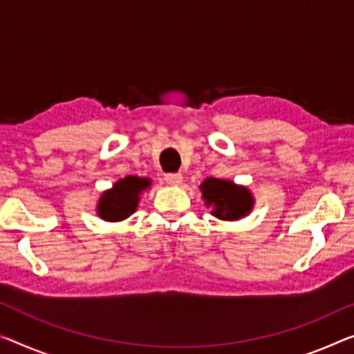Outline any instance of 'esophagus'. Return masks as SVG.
Segmentation results:
<instances>
[{
	"instance_id": "esophagus-1",
	"label": "esophagus",
	"mask_w": 354,
	"mask_h": 354,
	"mask_svg": "<svg viewBox=\"0 0 354 354\" xmlns=\"http://www.w3.org/2000/svg\"><path fill=\"white\" fill-rule=\"evenodd\" d=\"M165 180L169 185H172V187H178V185L183 182V176L182 174H166Z\"/></svg>"
}]
</instances>
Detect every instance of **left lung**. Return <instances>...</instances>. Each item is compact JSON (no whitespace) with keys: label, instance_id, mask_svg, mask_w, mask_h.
Segmentation results:
<instances>
[{"label":"left lung","instance_id":"8db88e82","mask_svg":"<svg viewBox=\"0 0 354 354\" xmlns=\"http://www.w3.org/2000/svg\"><path fill=\"white\" fill-rule=\"evenodd\" d=\"M203 199L207 207H212V215L220 220H241L253 209L254 199L248 188L236 185L231 180L209 177L201 183Z\"/></svg>","mask_w":354,"mask_h":354}]
</instances>
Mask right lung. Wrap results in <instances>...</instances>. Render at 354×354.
Returning a JSON list of instances; mask_svg holds the SVG:
<instances>
[{"label":"right lung","instance_id":"1","mask_svg":"<svg viewBox=\"0 0 354 354\" xmlns=\"http://www.w3.org/2000/svg\"><path fill=\"white\" fill-rule=\"evenodd\" d=\"M151 185L150 178L127 176L97 201V215L106 221H122L133 215L139 204V196Z\"/></svg>","mask_w":354,"mask_h":354}]
</instances>
